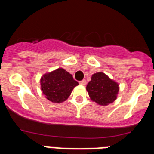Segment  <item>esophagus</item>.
I'll return each mask as SVG.
<instances>
[{"label": "esophagus", "instance_id": "1", "mask_svg": "<svg viewBox=\"0 0 154 154\" xmlns=\"http://www.w3.org/2000/svg\"><path fill=\"white\" fill-rule=\"evenodd\" d=\"M79 84L81 85H86V81H85V79L82 80V81L79 82Z\"/></svg>", "mask_w": 154, "mask_h": 154}]
</instances>
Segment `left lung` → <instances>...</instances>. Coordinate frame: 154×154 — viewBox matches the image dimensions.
I'll return each instance as SVG.
<instances>
[{
	"label": "left lung",
	"instance_id": "8db88e82",
	"mask_svg": "<svg viewBox=\"0 0 154 154\" xmlns=\"http://www.w3.org/2000/svg\"><path fill=\"white\" fill-rule=\"evenodd\" d=\"M119 85L102 72L94 73L86 85L91 100L99 106H108L117 99Z\"/></svg>",
	"mask_w": 154,
	"mask_h": 154
}]
</instances>
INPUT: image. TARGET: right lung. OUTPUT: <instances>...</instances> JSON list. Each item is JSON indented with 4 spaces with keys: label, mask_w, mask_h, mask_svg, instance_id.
<instances>
[{
    "label": "right lung",
    "mask_w": 154,
    "mask_h": 154,
    "mask_svg": "<svg viewBox=\"0 0 154 154\" xmlns=\"http://www.w3.org/2000/svg\"><path fill=\"white\" fill-rule=\"evenodd\" d=\"M41 90L45 97L53 103H61L67 100L79 82L72 75L62 68L45 73L41 77Z\"/></svg>",
    "instance_id": "add662e5"
}]
</instances>
